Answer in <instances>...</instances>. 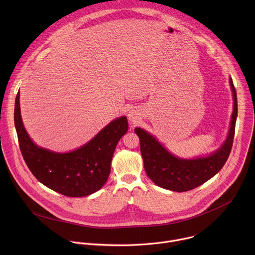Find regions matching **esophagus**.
<instances>
[{"instance_id": "34e87169", "label": "esophagus", "mask_w": 255, "mask_h": 255, "mask_svg": "<svg viewBox=\"0 0 255 255\" xmlns=\"http://www.w3.org/2000/svg\"><path fill=\"white\" fill-rule=\"evenodd\" d=\"M128 119H129V121H130L131 123L135 124V123L138 122L139 117H138V114H137L135 111L132 110V111H130V112L128 113Z\"/></svg>"}]
</instances>
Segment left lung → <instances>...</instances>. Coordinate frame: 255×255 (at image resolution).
<instances>
[{
  "mask_svg": "<svg viewBox=\"0 0 255 255\" xmlns=\"http://www.w3.org/2000/svg\"><path fill=\"white\" fill-rule=\"evenodd\" d=\"M230 86L234 98V110L229 134L222 147L210 156L188 160L177 158L149 133L141 128H135L134 131L140 140L145 171L155 185L174 192H187L203 185L220 171L231 152L238 111L236 90L232 79H230Z\"/></svg>",
  "mask_w": 255,
  "mask_h": 255,
  "instance_id": "obj_1",
  "label": "left lung"
}]
</instances>
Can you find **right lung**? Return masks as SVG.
<instances>
[{"label":"right lung","mask_w":255,"mask_h":255,"mask_svg":"<svg viewBox=\"0 0 255 255\" xmlns=\"http://www.w3.org/2000/svg\"><path fill=\"white\" fill-rule=\"evenodd\" d=\"M20 94L15 101L14 121L22 156L33 175L47 188L66 197H86L99 191L111 171L120 138L128 131L126 117L112 121L83 147L55 153L35 145L21 119Z\"/></svg>","instance_id":"add662e5"}]
</instances>
